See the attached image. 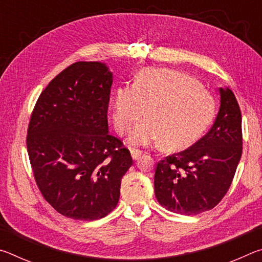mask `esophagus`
<instances>
[{"label":"esophagus","mask_w":262,"mask_h":262,"mask_svg":"<svg viewBox=\"0 0 262 262\" xmlns=\"http://www.w3.org/2000/svg\"><path fill=\"white\" fill-rule=\"evenodd\" d=\"M141 156H142V152L140 150H133L132 151V158L134 159V161H139Z\"/></svg>","instance_id":"1"}]
</instances>
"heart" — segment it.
<instances>
[{
    "instance_id": "1",
    "label": "heart",
    "mask_w": 262,
    "mask_h": 262,
    "mask_svg": "<svg viewBox=\"0 0 262 262\" xmlns=\"http://www.w3.org/2000/svg\"><path fill=\"white\" fill-rule=\"evenodd\" d=\"M147 119L128 137L132 148L165 144L185 149L209 126L215 99L196 79L178 70L143 69L132 86H120L112 100V120L119 134H127L142 115Z\"/></svg>"
}]
</instances>
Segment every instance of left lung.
Wrapping results in <instances>:
<instances>
[{
    "mask_svg": "<svg viewBox=\"0 0 262 262\" xmlns=\"http://www.w3.org/2000/svg\"><path fill=\"white\" fill-rule=\"evenodd\" d=\"M220 110L210 130L192 147L166 157L155 172V195L176 214L210 210L227 194L242 157V114L228 86L219 88Z\"/></svg>",
    "mask_w": 262,
    "mask_h": 262,
    "instance_id": "obj_1",
    "label": "left lung"
}]
</instances>
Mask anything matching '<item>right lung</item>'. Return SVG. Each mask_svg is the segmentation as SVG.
I'll return each mask as SVG.
<instances>
[{"instance_id":"1","label":"right lung","mask_w":262,"mask_h":262,"mask_svg":"<svg viewBox=\"0 0 262 262\" xmlns=\"http://www.w3.org/2000/svg\"><path fill=\"white\" fill-rule=\"evenodd\" d=\"M113 74L104 62H76L51 81L35 104L28 152L46 201L73 220L103 219L118 205L133 159L108 133Z\"/></svg>"}]
</instances>
